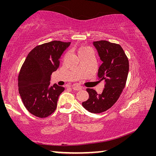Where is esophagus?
I'll list each match as a JSON object with an SVG mask.
<instances>
[{
	"label": "esophagus",
	"mask_w": 156,
	"mask_h": 156,
	"mask_svg": "<svg viewBox=\"0 0 156 156\" xmlns=\"http://www.w3.org/2000/svg\"><path fill=\"white\" fill-rule=\"evenodd\" d=\"M72 89L73 90H76V91H80L82 89V87L80 86H78V85H76V84H74V85L72 86Z\"/></svg>",
	"instance_id": "34e87169"
}]
</instances>
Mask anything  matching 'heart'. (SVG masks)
I'll use <instances>...</instances> for the list:
<instances>
[{"label":"heart","instance_id":"b5f03b06","mask_svg":"<svg viewBox=\"0 0 156 156\" xmlns=\"http://www.w3.org/2000/svg\"><path fill=\"white\" fill-rule=\"evenodd\" d=\"M78 54L79 57H80V56H87V55L90 54H93V51H92L91 49L89 48V47L83 46V47H80V48L78 49Z\"/></svg>","mask_w":156,"mask_h":156}]
</instances>
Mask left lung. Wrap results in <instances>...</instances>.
Listing matches in <instances>:
<instances>
[{
  "instance_id": "8db88e82",
  "label": "left lung",
  "mask_w": 156,
  "mask_h": 156,
  "mask_svg": "<svg viewBox=\"0 0 156 156\" xmlns=\"http://www.w3.org/2000/svg\"><path fill=\"white\" fill-rule=\"evenodd\" d=\"M94 46L102 63L98 72V80H104L101 94L87 89L89 99L82 103L84 109L93 113L105 112L114 105L125 88L129 73V60L120 44L107 41H95Z\"/></svg>"
}]
</instances>
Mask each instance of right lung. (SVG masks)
I'll use <instances>...</instances> for the list:
<instances>
[{
  "mask_svg": "<svg viewBox=\"0 0 156 156\" xmlns=\"http://www.w3.org/2000/svg\"><path fill=\"white\" fill-rule=\"evenodd\" d=\"M71 43L54 41L36 46L29 53L18 75V91L29 112L45 118L54 112L65 90L50 84L51 75L59 67V59Z\"/></svg>",
  "mask_w": 156,
  "mask_h": 156,
  "instance_id": "add662e5",
  "label": "right lung"
}]
</instances>
